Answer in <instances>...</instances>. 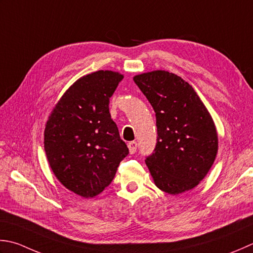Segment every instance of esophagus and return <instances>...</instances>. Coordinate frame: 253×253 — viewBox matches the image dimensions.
I'll return each instance as SVG.
<instances>
[{
    "label": "esophagus",
    "mask_w": 253,
    "mask_h": 253,
    "mask_svg": "<svg viewBox=\"0 0 253 253\" xmlns=\"http://www.w3.org/2000/svg\"><path fill=\"white\" fill-rule=\"evenodd\" d=\"M137 142L136 141H130L129 143H128V149H129V152L130 155H133V153L136 152L137 150Z\"/></svg>",
    "instance_id": "1"
}]
</instances>
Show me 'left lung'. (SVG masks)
Returning a JSON list of instances; mask_svg holds the SVG:
<instances>
[{"mask_svg": "<svg viewBox=\"0 0 253 253\" xmlns=\"http://www.w3.org/2000/svg\"><path fill=\"white\" fill-rule=\"evenodd\" d=\"M133 81L156 113V148L145 160L155 184L171 195L194 189L218 150L211 114L194 88L174 73L157 70Z\"/></svg>", "mask_w": 253, "mask_h": 253, "instance_id": "1", "label": "left lung"}]
</instances>
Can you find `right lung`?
Returning <instances> with one entry per match:
<instances>
[{"instance_id":"add662e5","label":"right lung","mask_w":253,"mask_h":253,"mask_svg":"<svg viewBox=\"0 0 253 253\" xmlns=\"http://www.w3.org/2000/svg\"><path fill=\"white\" fill-rule=\"evenodd\" d=\"M123 79L108 70L80 78L53 107L44 128L43 147L54 175L85 199L111 184L129 153L108 107Z\"/></svg>"}]
</instances>
